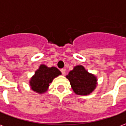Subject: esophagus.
Returning a JSON list of instances; mask_svg holds the SVG:
<instances>
[{
    "mask_svg": "<svg viewBox=\"0 0 126 126\" xmlns=\"http://www.w3.org/2000/svg\"><path fill=\"white\" fill-rule=\"evenodd\" d=\"M60 71L62 72V75H65V74H66V71H65V70L64 69H61L60 70Z\"/></svg>",
    "mask_w": 126,
    "mask_h": 126,
    "instance_id": "obj_1",
    "label": "esophagus"
}]
</instances>
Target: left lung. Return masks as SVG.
I'll return each instance as SVG.
<instances>
[{"mask_svg":"<svg viewBox=\"0 0 126 126\" xmlns=\"http://www.w3.org/2000/svg\"><path fill=\"white\" fill-rule=\"evenodd\" d=\"M66 77L69 80L72 90L77 94H89L97 87V77L86 70L82 65L74 66Z\"/></svg>","mask_w":126,"mask_h":126,"instance_id":"8db88e82","label":"left lung"}]
</instances>
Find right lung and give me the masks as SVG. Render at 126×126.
<instances>
[{
  "mask_svg": "<svg viewBox=\"0 0 126 126\" xmlns=\"http://www.w3.org/2000/svg\"><path fill=\"white\" fill-rule=\"evenodd\" d=\"M61 74V72L56 67L49 68L44 64H41L29 80V84L33 91L42 94L47 91L49 83L54 79Z\"/></svg>",
  "mask_w": 126,
  "mask_h": 126,
  "instance_id": "obj_1",
  "label": "right lung"
}]
</instances>
